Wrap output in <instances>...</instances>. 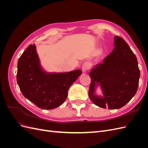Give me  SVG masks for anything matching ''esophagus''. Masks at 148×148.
<instances>
[{
	"instance_id": "1",
	"label": "esophagus",
	"mask_w": 148,
	"mask_h": 148,
	"mask_svg": "<svg viewBox=\"0 0 148 148\" xmlns=\"http://www.w3.org/2000/svg\"><path fill=\"white\" fill-rule=\"evenodd\" d=\"M90 66H91V65L89 62H85L82 66V70L83 72H86V71H88L89 69H90Z\"/></svg>"
}]
</instances>
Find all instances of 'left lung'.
<instances>
[{"label":"left lung","instance_id":"obj_1","mask_svg":"<svg viewBox=\"0 0 148 148\" xmlns=\"http://www.w3.org/2000/svg\"><path fill=\"white\" fill-rule=\"evenodd\" d=\"M114 46L104 62L89 72V98L95 105L104 109H117L127 104L135 95L140 77L136 57L128 44L116 36ZM98 85L102 89L103 97L95 95Z\"/></svg>","mask_w":148,"mask_h":148}]
</instances>
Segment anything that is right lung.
Masks as SVG:
<instances>
[{
	"instance_id": "right-lung-1",
	"label": "right lung",
	"mask_w": 148,
	"mask_h": 148,
	"mask_svg": "<svg viewBox=\"0 0 148 148\" xmlns=\"http://www.w3.org/2000/svg\"><path fill=\"white\" fill-rule=\"evenodd\" d=\"M17 83L23 95L42 109H52L65 102L71 84L82 74L77 70L66 73H47L41 65L35 44H30L18 62Z\"/></svg>"
}]
</instances>
